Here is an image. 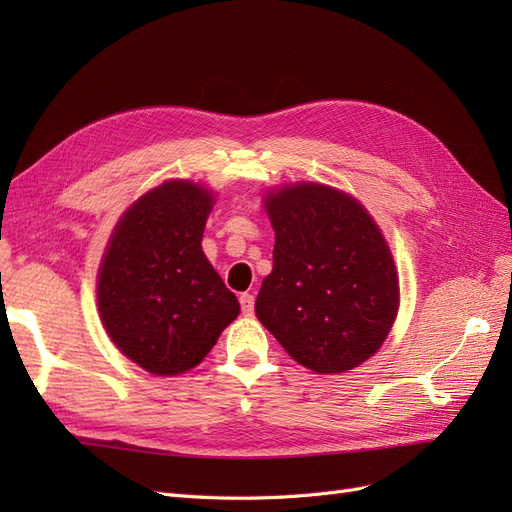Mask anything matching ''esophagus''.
<instances>
[{"instance_id":"34e87169","label":"esophagus","mask_w":512,"mask_h":512,"mask_svg":"<svg viewBox=\"0 0 512 512\" xmlns=\"http://www.w3.org/2000/svg\"><path fill=\"white\" fill-rule=\"evenodd\" d=\"M239 303H241V312L245 316H252L254 314V297L250 292H243L239 297Z\"/></svg>"}]
</instances>
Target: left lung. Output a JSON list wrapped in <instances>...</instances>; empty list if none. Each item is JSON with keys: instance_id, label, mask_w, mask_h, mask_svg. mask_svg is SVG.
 Returning a JSON list of instances; mask_svg holds the SVG:
<instances>
[{"instance_id": "left-lung-1", "label": "left lung", "mask_w": 512, "mask_h": 512, "mask_svg": "<svg viewBox=\"0 0 512 512\" xmlns=\"http://www.w3.org/2000/svg\"><path fill=\"white\" fill-rule=\"evenodd\" d=\"M273 271L256 316L316 374H344L376 354L399 309L397 269L359 200L322 183L269 192Z\"/></svg>"}]
</instances>
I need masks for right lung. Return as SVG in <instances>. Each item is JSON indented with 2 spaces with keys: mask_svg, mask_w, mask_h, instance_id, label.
<instances>
[{
  "mask_svg": "<svg viewBox=\"0 0 512 512\" xmlns=\"http://www.w3.org/2000/svg\"><path fill=\"white\" fill-rule=\"evenodd\" d=\"M215 196L173 179L121 215L98 273V309L108 337L156 376L196 367L239 316V301L203 252Z\"/></svg>",
  "mask_w": 512,
  "mask_h": 512,
  "instance_id": "obj_1",
  "label": "right lung"
}]
</instances>
